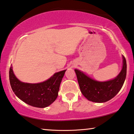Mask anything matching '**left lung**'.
<instances>
[{
	"mask_svg": "<svg viewBox=\"0 0 134 134\" xmlns=\"http://www.w3.org/2000/svg\"><path fill=\"white\" fill-rule=\"evenodd\" d=\"M120 72L115 78L107 81H98L91 78L78 69H75L81 93L90 101L103 103L113 99L120 90L126 76V61L122 55Z\"/></svg>",
	"mask_w": 134,
	"mask_h": 134,
	"instance_id": "1",
	"label": "left lung"
}]
</instances>
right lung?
Segmentation results:
<instances>
[{"mask_svg":"<svg viewBox=\"0 0 134 134\" xmlns=\"http://www.w3.org/2000/svg\"><path fill=\"white\" fill-rule=\"evenodd\" d=\"M58 71L41 82H23L15 76L13 66L9 69V82L12 90L18 98L27 104L37 108H46L51 105L58 95L59 86L65 71Z\"/></svg>","mask_w":134,"mask_h":134,"instance_id":"obj_1","label":"right lung"}]
</instances>
